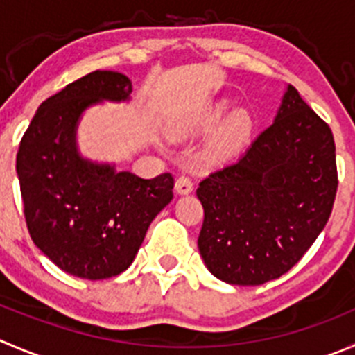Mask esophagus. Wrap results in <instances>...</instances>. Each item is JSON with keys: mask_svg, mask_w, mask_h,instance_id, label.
<instances>
[{"mask_svg": "<svg viewBox=\"0 0 355 355\" xmlns=\"http://www.w3.org/2000/svg\"><path fill=\"white\" fill-rule=\"evenodd\" d=\"M175 191L180 195H188L193 191V181L187 175H180L178 180H175Z\"/></svg>", "mask_w": 355, "mask_h": 355, "instance_id": "1", "label": "esophagus"}]
</instances>
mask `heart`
I'll return each mask as SVG.
<instances>
[{
	"mask_svg": "<svg viewBox=\"0 0 355 355\" xmlns=\"http://www.w3.org/2000/svg\"><path fill=\"white\" fill-rule=\"evenodd\" d=\"M225 113V104H218L211 111H207L204 116H200L197 127L202 130H211L212 127H216L223 120ZM252 127H254V121H252L251 114L245 110H237L230 113L225 118V121L219 125V129L216 130L212 139L209 141V155L216 158H226L235 155L249 141L252 134Z\"/></svg>",
	"mask_w": 355,
	"mask_h": 355,
	"instance_id": "heart-1",
	"label": "heart"
}]
</instances>
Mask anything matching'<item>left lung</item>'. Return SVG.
Returning <instances> with one entry per match:
<instances>
[{
  "mask_svg": "<svg viewBox=\"0 0 355 355\" xmlns=\"http://www.w3.org/2000/svg\"><path fill=\"white\" fill-rule=\"evenodd\" d=\"M336 188L331 129L289 85L268 129L198 184V251L209 272L235 286L284 275L326 226Z\"/></svg>",
  "mask_w": 355,
  "mask_h": 355,
  "instance_id": "left-lung-1",
  "label": "left lung"
}]
</instances>
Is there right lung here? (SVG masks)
Wrapping results in <instances>:
<instances>
[{
  "instance_id": "obj_1",
  "label": "right lung",
  "mask_w": 355,
  "mask_h": 355,
  "mask_svg": "<svg viewBox=\"0 0 355 355\" xmlns=\"http://www.w3.org/2000/svg\"><path fill=\"white\" fill-rule=\"evenodd\" d=\"M121 73L94 71L43 101L20 141L17 175L33 242L60 270L89 281L130 266L148 226L172 200V174L143 180L78 153L76 127L101 101L129 99Z\"/></svg>"
}]
</instances>
